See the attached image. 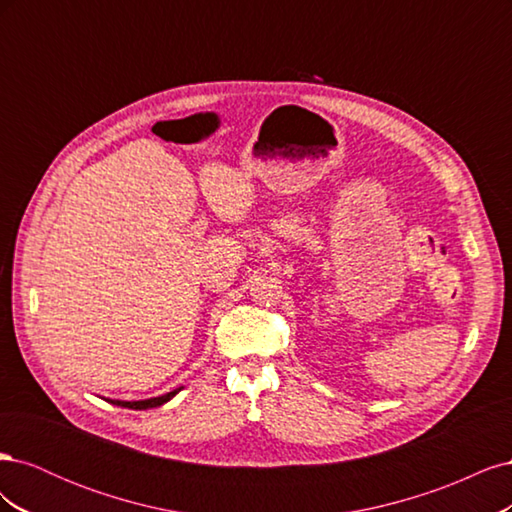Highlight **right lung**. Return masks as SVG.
Segmentation results:
<instances>
[{"label":"right lung","instance_id":"obj_1","mask_svg":"<svg viewBox=\"0 0 512 512\" xmlns=\"http://www.w3.org/2000/svg\"><path fill=\"white\" fill-rule=\"evenodd\" d=\"M181 389H183V386H179V389L170 391V393H166V395L151 397V399H141V401H121V399H106V401H108V404H113V406L130 408V410H149V408H160V406H164L166 401L173 399Z\"/></svg>","mask_w":512,"mask_h":512}]
</instances>
